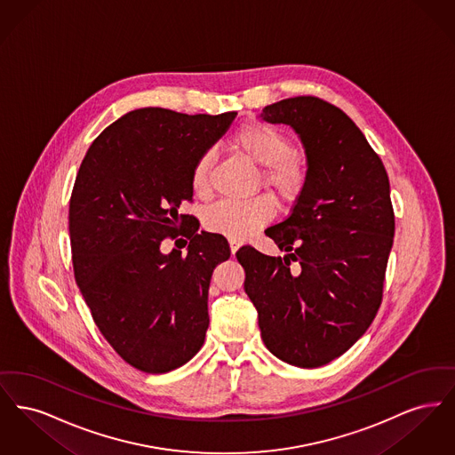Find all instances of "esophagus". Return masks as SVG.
I'll list each match as a JSON object with an SVG mask.
<instances>
[{
	"label": "esophagus",
	"instance_id": "obj_1",
	"mask_svg": "<svg viewBox=\"0 0 455 455\" xmlns=\"http://www.w3.org/2000/svg\"><path fill=\"white\" fill-rule=\"evenodd\" d=\"M228 243H230V251H232V254L235 256V252H237L238 247H240V240L230 238V240H228Z\"/></svg>",
	"mask_w": 455,
	"mask_h": 455
}]
</instances>
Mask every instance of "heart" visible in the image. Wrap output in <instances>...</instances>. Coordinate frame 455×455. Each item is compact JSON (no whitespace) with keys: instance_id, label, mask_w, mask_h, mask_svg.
<instances>
[{"instance_id":"obj_1","label":"heart","mask_w":455,"mask_h":455,"mask_svg":"<svg viewBox=\"0 0 455 455\" xmlns=\"http://www.w3.org/2000/svg\"><path fill=\"white\" fill-rule=\"evenodd\" d=\"M230 147L262 167V182L284 199L302 193L308 169L302 155L293 152L288 136L266 123H249L232 136ZM212 156L206 153L196 162L191 186L197 196L208 193V173ZM275 217V204L267 196H258L249 201H220L204 213V225L210 232L225 237L243 240Z\"/></svg>"}]
</instances>
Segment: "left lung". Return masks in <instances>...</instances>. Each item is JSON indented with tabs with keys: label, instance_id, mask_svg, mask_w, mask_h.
<instances>
[{
	"label": "left lung",
	"instance_id": "obj_1",
	"mask_svg": "<svg viewBox=\"0 0 455 455\" xmlns=\"http://www.w3.org/2000/svg\"><path fill=\"white\" fill-rule=\"evenodd\" d=\"M259 117L297 132L308 179L291 215L264 232L286 254L238 249L243 288L266 347L284 363L323 367L365 334L380 307L394 240L389 177L358 126L317 97L284 99Z\"/></svg>",
	"mask_w": 455,
	"mask_h": 455
}]
</instances>
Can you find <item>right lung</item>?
Wrapping results in <instances>:
<instances>
[{
  "instance_id": "obj_1",
  "label": "right lung",
  "mask_w": 455,
  "mask_h": 455,
  "mask_svg": "<svg viewBox=\"0 0 455 455\" xmlns=\"http://www.w3.org/2000/svg\"><path fill=\"white\" fill-rule=\"evenodd\" d=\"M235 116L136 108L97 136L80 165L68 217L75 278L108 345L141 371L182 367L204 343L212 275L230 247L197 232L180 206L193 199L196 162ZM179 231L188 254L164 255L161 240Z\"/></svg>"
}]
</instances>
